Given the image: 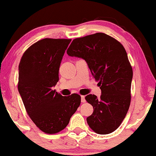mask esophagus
<instances>
[{
  "label": "esophagus",
  "mask_w": 156,
  "mask_h": 156,
  "mask_svg": "<svg viewBox=\"0 0 156 156\" xmlns=\"http://www.w3.org/2000/svg\"><path fill=\"white\" fill-rule=\"evenodd\" d=\"M80 98H81V102H82V103H85V102H86V99H85V96H81V97H80Z\"/></svg>",
  "instance_id": "obj_1"
}]
</instances>
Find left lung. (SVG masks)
<instances>
[{
    "label": "left lung",
    "mask_w": 156,
    "mask_h": 156,
    "mask_svg": "<svg viewBox=\"0 0 156 156\" xmlns=\"http://www.w3.org/2000/svg\"><path fill=\"white\" fill-rule=\"evenodd\" d=\"M67 54L85 60L101 90L99 98L92 94L85 98L94 107L88 125L100 135L115 131L131 101L133 73L123 45L104 33H96L73 39Z\"/></svg>",
    "instance_id": "obj_1"
}]
</instances>
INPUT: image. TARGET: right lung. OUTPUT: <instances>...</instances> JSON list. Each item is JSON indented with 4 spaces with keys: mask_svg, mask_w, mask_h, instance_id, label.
I'll list each match as a JSON object with an SVG mask.
<instances>
[{
    "mask_svg": "<svg viewBox=\"0 0 156 156\" xmlns=\"http://www.w3.org/2000/svg\"><path fill=\"white\" fill-rule=\"evenodd\" d=\"M71 39L45 38L29 47L19 66L18 89L26 111L40 130L55 134L65 129L80 104V96H63L53 90Z\"/></svg>",
    "mask_w": 156,
    "mask_h": 156,
    "instance_id": "add662e5",
    "label": "right lung"
}]
</instances>
